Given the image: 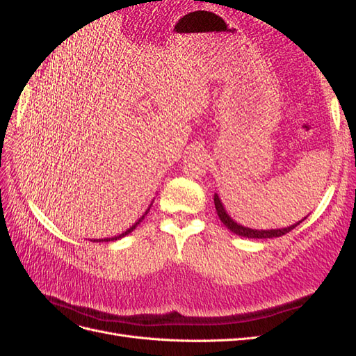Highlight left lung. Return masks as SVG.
<instances>
[{"label":"left lung","mask_w":356,"mask_h":356,"mask_svg":"<svg viewBox=\"0 0 356 356\" xmlns=\"http://www.w3.org/2000/svg\"><path fill=\"white\" fill-rule=\"evenodd\" d=\"M213 203H215V209H217L218 217L221 220V222L227 227L230 232H233L234 234H239L242 238H248V239H267V238H279V236H284L285 233H289L293 229H296L300 222H303L307 217H305L303 220L297 221L296 224H291L289 227H284V229H270V230H257V229H250L245 227L242 224L236 222L230 215L225 211V208L222 207V202L220 200L218 195L215 193L213 195Z\"/></svg>","instance_id":"1"}]
</instances>
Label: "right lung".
I'll list each match as a JSON object with an SVG mask.
<instances>
[{"mask_svg":"<svg viewBox=\"0 0 356 356\" xmlns=\"http://www.w3.org/2000/svg\"><path fill=\"white\" fill-rule=\"evenodd\" d=\"M149 208H152V204H149V207H148V209L145 211V213L143 215V217L141 218H139L134 225H132V227L131 229H127L126 232H123V233H120V234H117V236H114V238H105V239H93V242H110V241H117V239H122V238H124V236L126 234H129V233H131V232H134L135 229H136V225L139 224V222H141L143 220H144V217H145V215L148 213V211H149Z\"/></svg>","mask_w":356,"mask_h":356,"instance_id":"obj_1","label":"right lung"}]
</instances>
